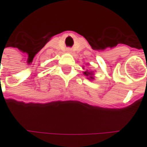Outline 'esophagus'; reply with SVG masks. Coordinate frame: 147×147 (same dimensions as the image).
Segmentation results:
<instances>
[{"label": "esophagus", "instance_id": "1", "mask_svg": "<svg viewBox=\"0 0 147 147\" xmlns=\"http://www.w3.org/2000/svg\"><path fill=\"white\" fill-rule=\"evenodd\" d=\"M67 52H69V53L71 52V49H67Z\"/></svg>", "mask_w": 147, "mask_h": 147}]
</instances>
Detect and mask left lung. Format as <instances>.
Here are the masks:
<instances>
[{
	"instance_id": "1",
	"label": "left lung",
	"mask_w": 147,
	"mask_h": 147,
	"mask_svg": "<svg viewBox=\"0 0 147 147\" xmlns=\"http://www.w3.org/2000/svg\"><path fill=\"white\" fill-rule=\"evenodd\" d=\"M84 74L86 76V77H89L90 79H94V77L92 76V74H91V72H89L88 70H86V72H84Z\"/></svg>"
}]
</instances>
